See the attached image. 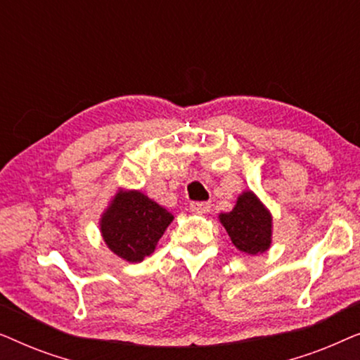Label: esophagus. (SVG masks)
<instances>
[{
    "label": "esophagus",
    "mask_w": 360,
    "mask_h": 360,
    "mask_svg": "<svg viewBox=\"0 0 360 360\" xmlns=\"http://www.w3.org/2000/svg\"><path fill=\"white\" fill-rule=\"evenodd\" d=\"M210 201H191L190 203V210L196 211V213H206V211H210Z\"/></svg>",
    "instance_id": "34e87169"
}]
</instances>
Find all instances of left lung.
I'll return each instance as SVG.
<instances>
[{
  "label": "left lung",
  "instance_id": "obj_1",
  "mask_svg": "<svg viewBox=\"0 0 360 360\" xmlns=\"http://www.w3.org/2000/svg\"><path fill=\"white\" fill-rule=\"evenodd\" d=\"M219 221L240 252L257 255L270 248L272 216L252 191L240 195L234 210L219 214Z\"/></svg>",
  "mask_w": 360,
  "mask_h": 360
}]
</instances>
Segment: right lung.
<instances>
[{
    "label": "right lung",
    "mask_w": 360,
    "mask_h": 360,
    "mask_svg": "<svg viewBox=\"0 0 360 360\" xmlns=\"http://www.w3.org/2000/svg\"><path fill=\"white\" fill-rule=\"evenodd\" d=\"M174 219L169 211L141 191H120L101 218V236L112 252L141 262L154 252Z\"/></svg>",
    "instance_id": "obj_1"
}]
</instances>
